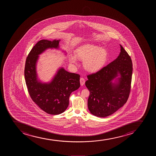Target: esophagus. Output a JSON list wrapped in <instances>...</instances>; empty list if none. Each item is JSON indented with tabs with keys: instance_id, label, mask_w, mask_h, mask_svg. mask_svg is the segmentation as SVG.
Instances as JSON below:
<instances>
[{
	"instance_id": "obj_1",
	"label": "esophagus",
	"mask_w": 156,
	"mask_h": 156,
	"mask_svg": "<svg viewBox=\"0 0 156 156\" xmlns=\"http://www.w3.org/2000/svg\"><path fill=\"white\" fill-rule=\"evenodd\" d=\"M85 81L84 79H83V77L80 79V84H81V86L84 85L85 84Z\"/></svg>"
}]
</instances>
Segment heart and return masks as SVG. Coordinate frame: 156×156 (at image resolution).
I'll list each match as a JSON object with an SVG mask.
<instances>
[{"label": "heart", "mask_w": 156, "mask_h": 156, "mask_svg": "<svg viewBox=\"0 0 156 156\" xmlns=\"http://www.w3.org/2000/svg\"><path fill=\"white\" fill-rule=\"evenodd\" d=\"M75 56H70L69 61L77 63V59L83 61V66L87 71L96 72L104 67L108 59V51L104 47L91 44H85L76 49Z\"/></svg>", "instance_id": "obj_1"}]
</instances>
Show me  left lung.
<instances>
[{"label":"left lung","mask_w":156,"mask_h":156,"mask_svg":"<svg viewBox=\"0 0 156 156\" xmlns=\"http://www.w3.org/2000/svg\"><path fill=\"white\" fill-rule=\"evenodd\" d=\"M120 45V54L114 61L87 76L85 85L90 91L88 108L95 116L104 118L112 115L123 106L129 98L132 62Z\"/></svg>","instance_id":"left-lung-1"}]
</instances>
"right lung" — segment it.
<instances>
[{"label": "right lung", "mask_w": 156, "mask_h": 156, "mask_svg": "<svg viewBox=\"0 0 156 156\" xmlns=\"http://www.w3.org/2000/svg\"><path fill=\"white\" fill-rule=\"evenodd\" d=\"M60 40H41L30 50L25 62L24 76L29 94L39 107L50 115L63 112L69 104V97L80 86V75L70 73L60 66L50 81L40 80L37 72L40 55L49 49L66 51L60 48Z\"/></svg>", "instance_id": "add662e5"}]
</instances>
